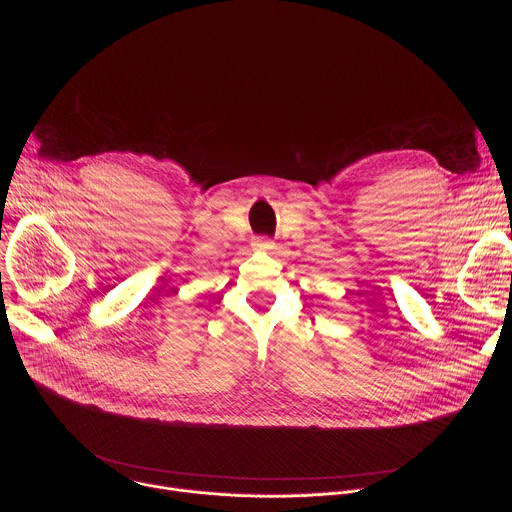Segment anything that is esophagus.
Here are the masks:
<instances>
[{
  "instance_id": "1",
  "label": "esophagus",
  "mask_w": 512,
  "mask_h": 512,
  "mask_svg": "<svg viewBox=\"0 0 512 512\" xmlns=\"http://www.w3.org/2000/svg\"><path fill=\"white\" fill-rule=\"evenodd\" d=\"M255 245H257V249L267 251V253H271V251L275 249V243H273V241H269V239H257V241H255Z\"/></svg>"
}]
</instances>
